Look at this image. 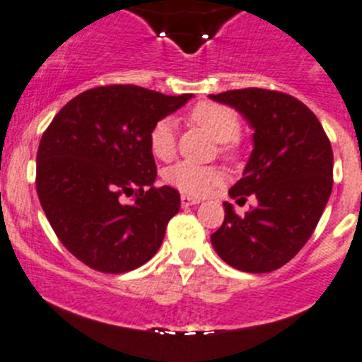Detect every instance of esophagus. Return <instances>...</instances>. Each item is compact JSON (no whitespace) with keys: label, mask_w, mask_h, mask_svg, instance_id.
<instances>
[{"label":"esophagus","mask_w":362,"mask_h":362,"mask_svg":"<svg viewBox=\"0 0 362 362\" xmlns=\"http://www.w3.org/2000/svg\"><path fill=\"white\" fill-rule=\"evenodd\" d=\"M180 202H182V207H189V205L200 204V200H198V198H191V197H187V194H182Z\"/></svg>","instance_id":"1"}]
</instances>
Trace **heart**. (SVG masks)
Listing matches in <instances>:
<instances>
[{
    "instance_id": "heart-1",
    "label": "heart",
    "mask_w": 362,
    "mask_h": 362,
    "mask_svg": "<svg viewBox=\"0 0 362 362\" xmlns=\"http://www.w3.org/2000/svg\"><path fill=\"white\" fill-rule=\"evenodd\" d=\"M189 121L207 132L212 139L219 141V151L223 157H238L241 141H239V116L227 105L214 101H200L189 110ZM148 146L153 157L170 160L177 151V134L171 117L155 121L148 132ZM168 184L175 185L191 197H205L212 187L219 184L221 173L214 165H198L192 162H177L164 173Z\"/></svg>"
}]
</instances>
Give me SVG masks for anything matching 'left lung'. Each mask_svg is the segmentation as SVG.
I'll return each instance as SVG.
<instances>
[{"instance_id": "1", "label": "left lung", "mask_w": 362, "mask_h": 362, "mask_svg": "<svg viewBox=\"0 0 362 362\" xmlns=\"http://www.w3.org/2000/svg\"><path fill=\"white\" fill-rule=\"evenodd\" d=\"M243 114L255 130L253 151L230 197L253 205L245 216L223 204V225L211 235L214 250L232 268L269 273L303 248L332 191L334 155L313 110L280 90L234 89L211 94Z\"/></svg>"}]
</instances>
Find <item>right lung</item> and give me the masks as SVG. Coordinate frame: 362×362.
Listing matches in <instances>:
<instances>
[{"label":"right lung","instance_id":"right-lung-1","mask_svg":"<svg viewBox=\"0 0 362 362\" xmlns=\"http://www.w3.org/2000/svg\"><path fill=\"white\" fill-rule=\"evenodd\" d=\"M189 98L139 86L94 87L64 105L42 134L35 175L40 205L60 243L89 268L130 272L160 248L180 194L153 185L148 132Z\"/></svg>","mask_w":362,"mask_h":362}]
</instances>
